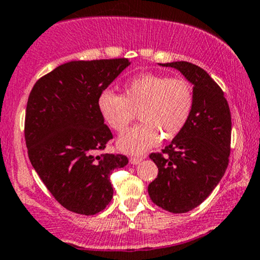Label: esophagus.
<instances>
[{"label":"esophagus","mask_w":260,"mask_h":260,"mask_svg":"<svg viewBox=\"0 0 260 260\" xmlns=\"http://www.w3.org/2000/svg\"><path fill=\"white\" fill-rule=\"evenodd\" d=\"M143 160V157H136V155H132V157H129V162L131 165L136 166V165H139V163Z\"/></svg>","instance_id":"34e87169"}]
</instances>
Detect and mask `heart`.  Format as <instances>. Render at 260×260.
<instances>
[{
  "instance_id": "heart-1",
  "label": "heart",
  "mask_w": 260,
  "mask_h": 260,
  "mask_svg": "<svg viewBox=\"0 0 260 260\" xmlns=\"http://www.w3.org/2000/svg\"><path fill=\"white\" fill-rule=\"evenodd\" d=\"M194 94L184 78H169L154 73H141L128 80L122 95L103 91L98 95L97 108L109 127L122 133L138 111L139 124L118 138L122 152L141 154L159 142L179 135L192 114Z\"/></svg>"
}]
</instances>
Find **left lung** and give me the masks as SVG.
I'll use <instances>...</instances> for the list:
<instances>
[{
    "mask_svg": "<svg viewBox=\"0 0 260 260\" xmlns=\"http://www.w3.org/2000/svg\"><path fill=\"white\" fill-rule=\"evenodd\" d=\"M178 70L193 84L194 106L184 129L149 158L158 176L148 185L152 202L171 213L194 209L213 192L229 162L232 118L220 87L198 66L159 63Z\"/></svg>",
    "mask_w": 260,
    "mask_h": 260,
    "instance_id": "obj_1",
    "label": "left lung"
}]
</instances>
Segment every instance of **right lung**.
Listing matches in <instances>:
<instances>
[{"label":"right lung","instance_id":"add662e5","mask_svg":"<svg viewBox=\"0 0 260 260\" xmlns=\"http://www.w3.org/2000/svg\"><path fill=\"white\" fill-rule=\"evenodd\" d=\"M131 62L71 61L36 82L29 93L24 139L35 171L71 212L93 215L113 197L109 176L127 166L122 154L102 153L111 129L97 108L102 93Z\"/></svg>","mask_w":260,"mask_h":260}]
</instances>
